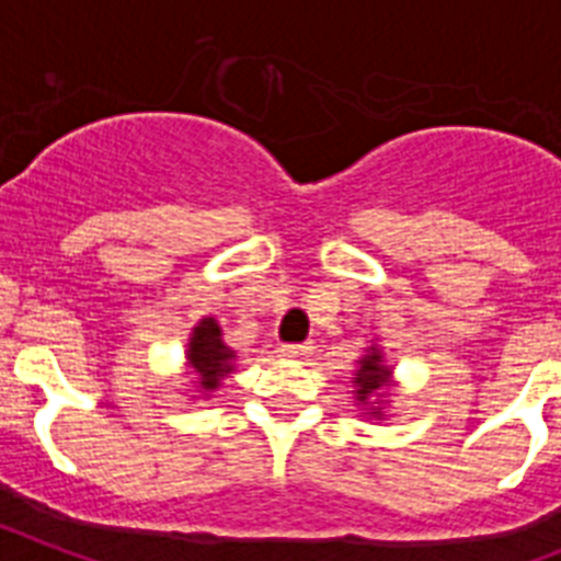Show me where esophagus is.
<instances>
[{"mask_svg": "<svg viewBox=\"0 0 561 561\" xmlns=\"http://www.w3.org/2000/svg\"><path fill=\"white\" fill-rule=\"evenodd\" d=\"M282 355H285V358H296V362H299V358H308L310 347L308 344H282Z\"/></svg>", "mask_w": 561, "mask_h": 561, "instance_id": "obj_1", "label": "esophagus"}]
</instances>
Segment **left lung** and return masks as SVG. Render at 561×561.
Segmentation results:
<instances>
[{"label":"left lung","instance_id":"obj_1","mask_svg":"<svg viewBox=\"0 0 561 561\" xmlns=\"http://www.w3.org/2000/svg\"><path fill=\"white\" fill-rule=\"evenodd\" d=\"M389 387H392V367L383 362L381 350L369 347L367 355L358 358V369H355L353 378L355 401L362 403V409L367 407V412H362V415L383 417L381 407H373V398H381Z\"/></svg>","mask_w":561,"mask_h":561}]
</instances>
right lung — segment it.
Listing matches in <instances>:
<instances>
[{
	"label": "right lung",
	"instance_id": "add662e5",
	"mask_svg": "<svg viewBox=\"0 0 561 561\" xmlns=\"http://www.w3.org/2000/svg\"><path fill=\"white\" fill-rule=\"evenodd\" d=\"M237 353L222 341V330L217 319L206 316L197 321V328L192 330L186 350V364L192 373H197V392L208 396L220 387V381L233 369Z\"/></svg>",
	"mask_w": 561,
	"mask_h": 561
}]
</instances>
